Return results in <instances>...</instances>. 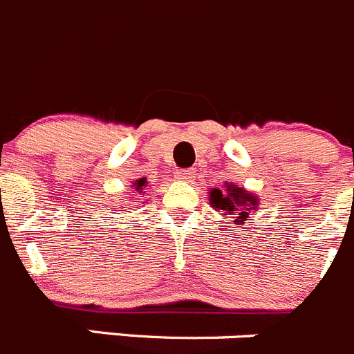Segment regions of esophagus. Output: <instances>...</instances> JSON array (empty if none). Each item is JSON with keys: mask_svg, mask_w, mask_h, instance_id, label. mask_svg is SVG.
Segmentation results:
<instances>
[{"mask_svg": "<svg viewBox=\"0 0 354 354\" xmlns=\"http://www.w3.org/2000/svg\"><path fill=\"white\" fill-rule=\"evenodd\" d=\"M174 178H176L178 181H190L192 178H194V173H192L190 169H178L176 173H174Z\"/></svg>", "mask_w": 354, "mask_h": 354, "instance_id": "34e87169", "label": "esophagus"}]
</instances>
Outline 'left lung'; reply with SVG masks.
<instances>
[{"instance_id": "obj_1", "label": "left lung", "mask_w": 354, "mask_h": 354, "mask_svg": "<svg viewBox=\"0 0 354 354\" xmlns=\"http://www.w3.org/2000/svg\"><path fill=\"white\" fill-rule=\"evenodd\" d=\"M211 204L212 207L219 209L221 214L225 216H235L236 219H233L235 223L245 221V218H249L250 211H256L257 198L254 195L247 194L243 188L236 187V185H228L226 183L225 192L223 190H211Z\"/></svg>"}]
</instances>
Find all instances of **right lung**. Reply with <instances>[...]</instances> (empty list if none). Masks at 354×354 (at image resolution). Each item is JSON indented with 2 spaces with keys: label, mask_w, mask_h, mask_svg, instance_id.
Wrapping results in <instances>:
<instances>
[{
  "label": "right lung",
  "mask_w": 354,
  "mask_h": 354,
  "mask_svg": "<svg viewBox=\"0 0 354 354\" xmlns=\"http://www.w3.org/2000/svg\"><path fill=\"white\" fill-rule=\"evenodd\" d=\"M133 187H135L136 190H138L140 194H142L143 187H147V178H142V180H136L135 183H133Z\"/></svg>",
  "instance_id": "right-lung-1"
}]
</instances>
